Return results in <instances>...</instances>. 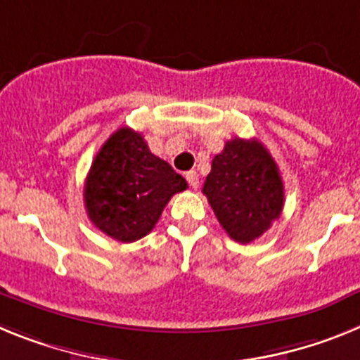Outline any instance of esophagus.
Wrapping results in <instances>:
<instances>
[{
    "instance_id": "obj_1",
    "label": "esophagus",
    "mask_w": 360,
    "mask_h": 360,
    "mask_svg": "<svg viewBox=\"0 0 360 360\" xmlns=\"http://www.w3.org/2000/svg\"><path fill=\"white\" fill-rule=\"evenodd\" d=\"M186 181H188V184H190V186H192V188H198V186H199L198 172H195V170L186 172Z\"/></svg>"
}]
</instances>
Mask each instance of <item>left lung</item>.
Returning a JSON list of instances; mask_svg holds the SVG:
<instances>
[{
	"label": "left lung",
	"instance_id": "8db88e82",
	"mask_svg": "<svg viewBox=\"0 0 360 360\" xmlns=\"http://www.w3.org/2000/svg\"><path fill=\"white\" fill-rule=\"evenodd\" d=\"M202 193L224 232L243 245L266 232L284 206L279 168L257 139L226 141L212 161Z\"/></svg>",
	"mask_w": 360,
	"mask_h": 360
}]
</instances>
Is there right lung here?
<instances>
[{"mask_svg": "<svg viewBox=\"0 0 360 360\" xmlns=\"http://www.w3.org/2000/svg\"><path fill=\"white\" fill-rule=\"evenodd\" d=\"M186 181L148 150L132 128L115 130L94 159L85 181V208L94 226L121 243L141 239Z\"/></svg>", "mask_w": 360, "mask_h": 360, "instance_id": "add662e5", "label": "right lung"}]
</instances>
